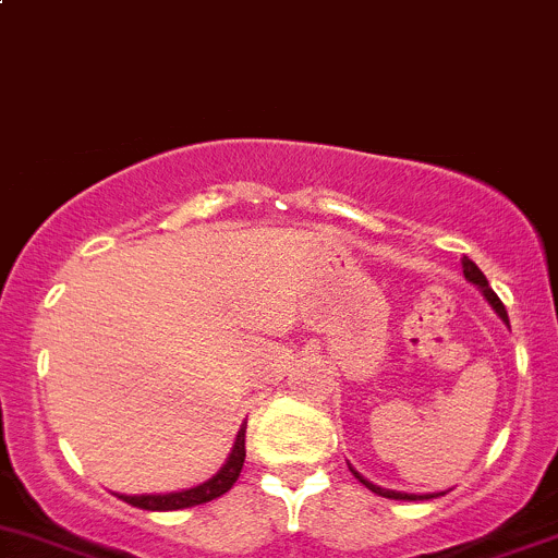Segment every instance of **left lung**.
<instances>
[{
    "mask_svg": "<svg viewBox=\"0 0 558 558\" xmlns=\"http://www.w3.org/2000/svg\"><path fill=\"white\" fill-rule=\"evenodd\" d=\"M461 269H464V278L470 280V283H475L477 289L483 291V296H486L488 300V305L494 307V311H497V315L499 318L505 320V324L510 326V318H508V311H505V305H502V300H499L497 294H494L492 291V286H488V280H486V275L481 272V269H477V264L472 262V258H461ZM351 472H353V477H359V483H364V486L369 488V492H375L378 494V497H386V499H402V502H415V499H432V497H442V494H404V492H391V488H380V486H375V483H369L367 477H362L359 475L356 470H353L351 466Z\"/></svg>",
    "mask_w": 558,
    "mask_h": 558,
    "instance_id": "8db88e82",
    "label": "left lung"
}]
</instances>
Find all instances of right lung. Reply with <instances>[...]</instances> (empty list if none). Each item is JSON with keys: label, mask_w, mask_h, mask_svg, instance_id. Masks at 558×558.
Wrapping results in <instances>:
<instances>
[{"label": "right lung", "mask_w": 558, "mask_h": 558, "mask_svg": "<svg viewBox=\"0 0 558 558\" xmlns=\"http://www.w3.org/2000/svg\"><path fill=\"white\" fill-rule=\"evenodd\" d=\"M245 426H240L238 440H234L232 453H229L227 464L205 481L202 486L189 488V492H174V494H137V497H126V494H118V499H123L126 505L140 510H183V508H194V505H205L210 499H218L221 494H227L229 488L238 483L240 472H243L245 464Z\"/></svg>", "instance_id": "1"}]
</instances>
